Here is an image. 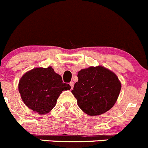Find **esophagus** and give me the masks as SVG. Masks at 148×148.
<instances>
[{
	"label": "esophagus",
	"mask_w": 148,
	"mask_h": 148,
	"mask_svg": "<svg viewBox=\"0 0 148 148\" xmlns=\"http://www.w3.org/2000/svg\"><path fill=\"white\" fill-rule=\"evenodd\" d=\"M70 85H71V89H73V86H74V82H70Z\"/></svg>",
	"instance_id": "esophagus-1"
}]
</instances>
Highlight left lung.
Instances as JSON below:
<instances>
[{
  "instance_id": "1",
  "label": "left lung",
  "mask_w": 148,
  "mask_h": 148,
  "mask_svg": "<svg viewBox=\"0 0 148 148\" xmlns=\"http://www.w3.org/2000/svg\"><path fill=\"white\" fill-rule=\"evenodd\" d=\"M73 95L77 105L90 116H99L109 111L116 102L121 83L117 75L104 66L82 69L77 73Z\"/></svg>"
}]
</instances>
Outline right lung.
Here are the masks:
<instances>
[{"instance_id":"add662e5","label":"right lung","mask_w":148,"mask_h":148,"mask_svg":"<svg viewBox=\"0 0 148 148\" xmlns=\"http://www.w3.org/2000/svg\"><path fill=\"white\" fill-rule=\"evenodd\" d=\"M71 88L68 84L63 83L61 76L51 66L29 71L22 76L18 84L25 105L41 115L50 112L62 92Z\"/></svg>"}]
</instances>
